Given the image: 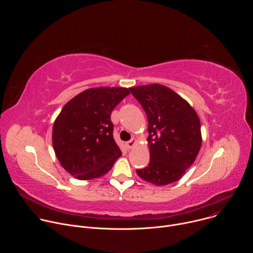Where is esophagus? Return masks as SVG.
<instances>
[{
  "mask_svg": "<svg viewBox=\"0 0 253 253\" xmlns=\"http://www.w3.org/2000/svg\"><path fill=\"white\" fill-rule=\"evenodd\" d=\"M137 141H136V139L135 138H132L130 141H128L127 143H126V145H127V148H129V149H131L134 145H135V143H136Z\"/></svg>",
  "mask_w": 253,
  "mask_h": 253,
  "instance_id": "1",
  "label": "esophagus"
}]
</instances>
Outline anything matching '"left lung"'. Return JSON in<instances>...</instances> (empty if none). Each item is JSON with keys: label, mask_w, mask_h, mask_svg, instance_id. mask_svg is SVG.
<instances>
[{"label": "left lung", "mask_w": 253, "mask_h": 253, "mask_svg": "<svg viewBox=\"0 0 253 253\" xmlns=\"http://www.w3.org/2000/svg\"><path fill=\"white\" fill-rule=\"evenodd\" d=\"M148 119L150 161L139 177L157 186L178 181L194 162L201 146L199 118L174 91L159 84L129 88Z\"/></svg>", "instance_id": "left-lung-1"}]
</instances>
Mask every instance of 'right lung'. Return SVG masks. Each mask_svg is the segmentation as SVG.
<instances>
[{
  "label": "right lung",
  "mask_w": 253,
  "mask_h": 253,
  "mask_svg": "<svg viewBox=\"0 0 253 253\" xmlns=\"http://www.w3.org/2000/svg\"><path fill=\"white\" fill-rule=\"evenodd\" d=\"M129 89L100 87L83 91L61 110L53 126V147L64 169L79 180L101 177L122 152L113 137L111 113Z\"/></svg>",
  "instance_id": "add662e5"
}]
</instances>
